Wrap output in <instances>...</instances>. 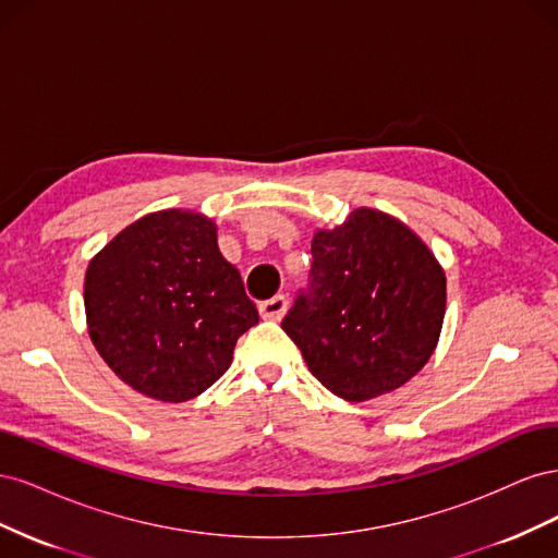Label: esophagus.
<instances>
[{
    "label": "esophagus",
    "mask_w": 558,
    "mask_h": 558,
    "mask_svg": "<svg viewBox=\"0 0 558 558\" xmlns=\"http://www.w3.org/2000/svg\"><path fill=\"white\" fill-rule=\"evenodd\" d=\"M286 307H289V300H286L283 295H275L269 298L265 302H260V316L267 318V320H279L283 314H286Z\"/></svg>",
    "instance_id": "esophagus-1"
}]
</instances>
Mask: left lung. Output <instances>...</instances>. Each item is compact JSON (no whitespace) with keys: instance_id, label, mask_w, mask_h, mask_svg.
<instances>
[{"instance_id":"obj_1","label":"left lung","mask_w":558,"mask_h":558,"mask_svg":"<svg viewBox=\"0 0 558 558\" xmlns=\"http://www.w3.org/2000/svg\"><path fill=\"white\" fill-rule=\"evenodd\" d=\"M447 279L396 218L356 209L312 240L310 283L281 328L328 391L363 402L408 384L430 359Z\"/></svg>"}]
</instances>
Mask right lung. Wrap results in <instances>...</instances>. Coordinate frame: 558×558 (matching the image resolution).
Instances as JSON below:
<instances>
[{
    "label": "right lung",
    "instance_id": "right-lung-1",
    "mask_svg": "<svg viewBox=\"0 0 558 558\" xmlns=\"http://www.w3.org/2000/svg\"><path fill=\"white\" fill-rule=\"evenodd\" d=\"M88 332L134 391L185 402L221 377L240 337L258 324L238 267L209 218L167 209L128 226L86 272Z\"/></svg>",
    "mask_w": 558,
    "mask_h": 558
}]
</instances>
